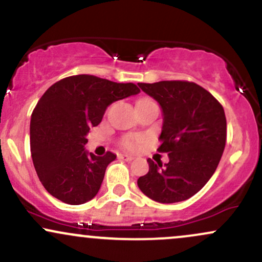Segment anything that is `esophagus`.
Instances as JSON below:
<instances>
[{
    "instance_id": "34e87169",
    "label": "esophagus",
    "mask_w": 262,
    "mask_h": 262,
    "mask_svg": "<svg viewBox=\"0 0 262 262\" xmlns=\"http://www.w3.org/2000/svg\"><path fill=\"white\" fill-rule=\"evenodd\" d=\"M119 158L123 160H126V162H132V160L134 159L133 155H129V154H120Z\"/></svg>"
}]
</instances>
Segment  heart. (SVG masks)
<instances>
[{
  "instance_id": "obj_1",
  "label": "heart",
  "mask_w": 262,
  "mask_h": 262,
  "mask_svg": "<svg viewBox=\"0 0 262 262\" xmlns=\"http://www.w3.org/2000/svg\"><path fill=\"white\" fill-rule=\"evenodd\" d=\"M143 138L140 136H126L122 139L120 144L126 149H137L138 146L142 144Z\"/></svg>"
}]
</instances>
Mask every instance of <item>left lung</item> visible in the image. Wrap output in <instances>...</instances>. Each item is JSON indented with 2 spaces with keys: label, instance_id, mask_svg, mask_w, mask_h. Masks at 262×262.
I'll list each match as a JSON object with an SVG mask.
<instances>
[{
  "label": "left lung",
  "instance_id": "8db88e82",
  "mask_svg": "<svg viewBox=\"0 0 262 262\" xmlns=\"http://www.w3.org/2000/svg\"><path fill=\"white\" fill-rule=\"evenodd\" d=\"M163 109L159 153L169 163L148 159L149 171L138 186L158 203L191 198L209 182L225 149L226 118L223 105L199 84L188 80L138 83Z\"/></svg>",
  "mask_w": 262,
  "mask_h": 262
}]
</instances>
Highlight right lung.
I'll return each instance as SVG.
<instances>
[{"label":"right lung","mask_w":262,"mask_h":262,"mask_svg":"<svg viewBox=\"0 0 262 262\" xmlns=\"http://www.w3.org/2000/svg\"><path fill=\"white\" fill-rule=\"evenodd\" d=\"M140 92L134 83H116L78 74L52 84L31 117V154L36 173L52 196L70 205L93 199L116 155L87 153V134L102 122L111 103Z\"/></svg>","instance_id":"add662e5"}]
</instances>
